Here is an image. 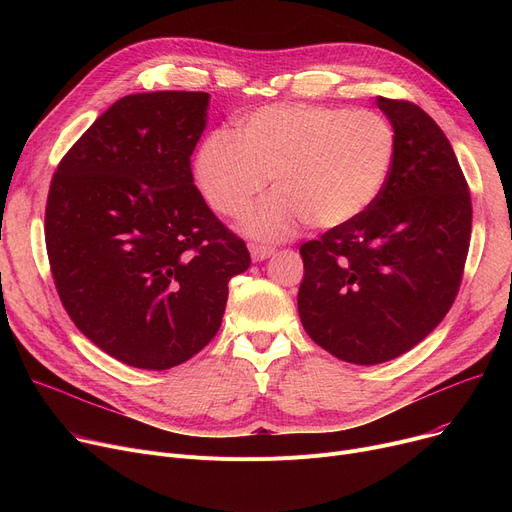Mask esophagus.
Here are the masks:
<instances>
[{
	"label": "esophagus",
	"instance_id": "1",
	"mask_svg": "<svg viewBox=\"0 0 512 512\" xmlns=\"http://www.w3.org/2000/svg\"><path fill=\"white\" fill-rule=\"evenodd\" d=\"M276 253L274 247H265V245H251V257L253 261H265L267 257H272Z\"/></svg>",
	"mask_w": 512,
	"mask_h": 512
}]
</instances>
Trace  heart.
Returning <instances> with one entry per match:
<instances>
[{"mask_svg":"<svg viewBox=\"0 0 512 512\" xmlns=\"http://www.w3.org/2000/svg\"><path fill=\"white\" fill-rule=\"evenodd\" d=\"M398 137L373 110L278 103L249 114L238 137L215 130L197 155V180L207 203L240 218L274 178V197L247 220L259 238L290 236L305 220L332 230L353 224L392 176Z\"/></svg>","mask_w":512,"mask_h":512,"instance_id":"heart-1","label":"heart"}]
</instances>
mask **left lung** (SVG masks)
Here are the masks:
<instances>
[{
	"instance_id": "8db88e82",
	"label": "left lung",
	"mask_w": 512,
	"mask_h": 512,
	"mask_svg": "<svg viewBox=\"0 0 512 512\" xmlns=\"http://www.w3.org/2000/svg\"><path fill=\"white\" fill-rule=\"evenodd\" d=\"M396 128L392 176L365 215L301 245L299 315L346 363L405 355L446 317L471 240V195L450 141L419 105L375 99Z\"/></svg>"
}]
</instances>
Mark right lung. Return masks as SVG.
<instances>
[{
	"label": "right lung",
	"mask_w": 512,
	"mask_h": 512,
	"mask_svg": "<svg viewBox=\"0 0 512 512\" xmlns=\"http://www.w3.org/2000/svg\"><path fill=\"white\" fill-rule=\"evenodd\" d=\"M209 93L118 99L62 157L45 207V245L60 301L103 353L170 369L218 334L228 282L249 270L193 184L191 155Z\"/></svg>",
	"instance_id": "add662e5"
}]
</instances>
